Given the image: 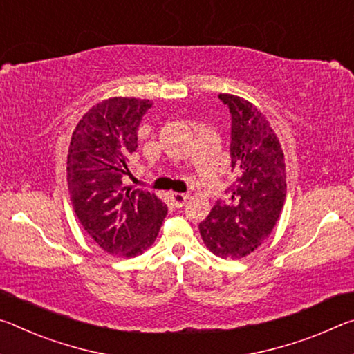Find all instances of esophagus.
I'll return each mask as SVG.
<instances>
[{"label": "esophagus", "mask_w": 354, "mask_h": 354, "mask_svg": "<svg viewBox=\"0 0 354 354\" xmlns=\"http://www.w3.org/2000/svg\"><path fill=\"white\" fill-rule=\"evenodd\" d=\"M171 201L172 204L176 207H182L185 202L188 201V194H183V193H172L171 194Z\"/></svg>", "instance_id": "obj_1"}]
</instances>
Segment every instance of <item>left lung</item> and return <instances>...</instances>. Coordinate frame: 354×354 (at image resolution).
I'll use <instances>...</instances> for the list:
<instances>
[{"instance_id":"8db88e82","label":"left lung","mask_w":354,"mask_h":354,"mask_svg":"<svg viewBox=\"0 0 354 354\" xmlns=\"http://www.w3.org/2000/svg\"><path fill=\"white\" fill-rule=\"evenodd\" d=\"M232 114L230 158L239 178L227 204L216 202L199 232L221 259H241L262 245L281 216L287 194L281 142L256 105L239 95L219 94Z\"/></svg>"}]
</instances>
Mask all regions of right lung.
I'll use <instances>...</instances> for the list:
<instances>
[{"label": "right lung", "instance_id": "right-lung-1", "mask_svg": "<svg viewBox=\"0 0 354 354\" xmlns=\"http://www.w3.org/2000/svg\"><path fill=\"white\" fill-rule=\"evenodd\" d=\"M150 100L111 97L92 106L75 127L67 183L78 221L103 251L135 257L153 245L167 207L155 193L125 187L138 127Z\"/></svg>", "mask_w": 354, "mask_h": 354}]
</instances>
